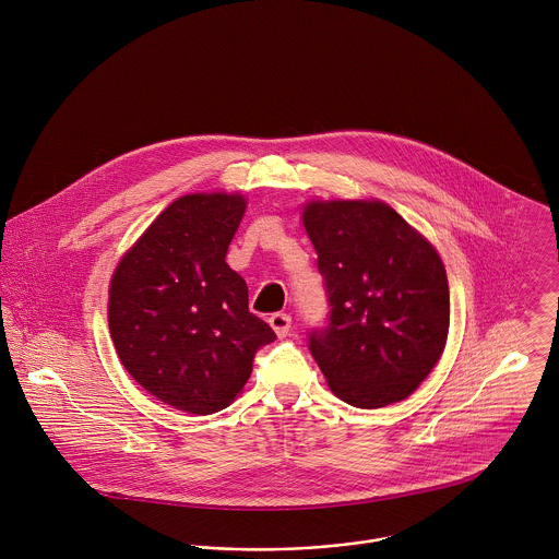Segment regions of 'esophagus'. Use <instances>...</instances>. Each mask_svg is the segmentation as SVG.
<instances>
[{
  "instance_id": "1",
  "label": "esophagus",
  "mask_w": 559,
  "mask_h": 559,
  "mask_svg": "<svg viewBox=\"0 0 559 559\" xmlns=\"http://www.w3.org/2000/svg\"><path fill=\"white\" fill-rule=\"evenodd\" d=\"M270 325H272V330L276 332L278 338H285L292 330V317L287 312H274L270 317Z\"/></svg>"
}]
</instances>
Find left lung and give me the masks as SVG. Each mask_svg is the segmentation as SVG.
<instances>
[{
  "label": "left lung",
  "instance_id": "8db88e82",
  "mask_svg": "<svg viewBox=\"0 0 559 559\" xmlns=\"http://www.w3.org/2000/svg\"><path fill=\"white\" fill-rule=\"evenodd\" d=\"M302 218L330 307L328 321L309 332L310 356L354 407L407 399L448 336L439 254L381 201H312Z\"/></svg>",
  "mask_w": 559,
  "mask_h": 559
}]
</instances>
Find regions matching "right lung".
Listing matches in <instances>:
<instances>
[{
    "label": "right lung",
    "instance_id": "obj_1",
    "mask_svg": "<svg viewBox=\"0 0 559 559\" xmlns=\"http://www.w3.org/2000/svg\"><path fill=\"white\" fill-rule=\"evenodd\" d=\"M247 201L187 194L128 250L109 289V330L126 371L188 414L225 409L254 354L276 338L249 310V287L225 257Z\"/></svg>",
    "mask_w": 559,
    "mask_h": 559
}]
</instances>
